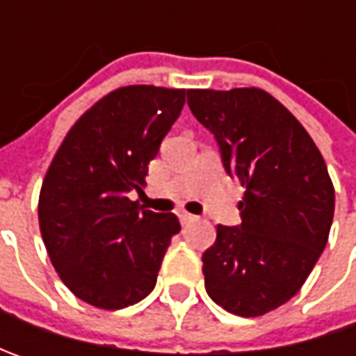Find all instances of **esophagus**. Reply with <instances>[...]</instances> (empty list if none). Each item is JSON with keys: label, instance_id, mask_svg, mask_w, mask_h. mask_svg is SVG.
I'll return each mask as SVG.
<instances>
[{"label": "esophagus", "instance_id": "1", "mask_svg": "<svg viewBox=\"0 0 356 356\" xmlns=\"http://www.w3.org/2000/svg\"><path fill=\"white\" fill-rule=\"evenodd\" d=\"M178 218H180V222H182V224H188V222H192V220H194V216L188 212H178Z\"/></svg>", "mask_w": 356, "mask_h": 356}]
</instances>
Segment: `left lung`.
<instances>
[{
    "label": "left lung",
    "instance_id": "obj_1",
    "mask_svg": "<svg viewBox=\"0 0 356 356\" xmlns=\"http://www.w3.org/2000/svg\"><path fill=\"white\" fill-rule=\"evenodd\" d=\"M188 106L213 134L227 176L245 186L241 224L218 226L202 255L206 291L239 317L269 313L301 289L327 245L335 190L325 160L266 90L192 89Z\"/></svg>",
    "mask_w": 356,
    "mask_h": 356
}]
</instances>
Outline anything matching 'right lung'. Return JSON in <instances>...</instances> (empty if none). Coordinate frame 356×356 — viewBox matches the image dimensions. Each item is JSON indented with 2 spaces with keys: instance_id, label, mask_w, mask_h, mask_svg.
Here are the masks:
<instances>
[{
  "instance_id": "add662e5",
  "label": "right lung",
  "mask_w": 356,
  "mask_h": 356,
  "mask_svg": "<svg viewBox=\"0 0 356 356\" xmlns=\"http://www.w3.org/2000/svg\"><path fill=\"white\" fill-rule=\"evenodd\" d=\"M186 89L122 87L75 122L39 194V227L63 283L99 309L143 301L180 222L129 198L180 117Z\"/></svg>"
}]
</instances>
